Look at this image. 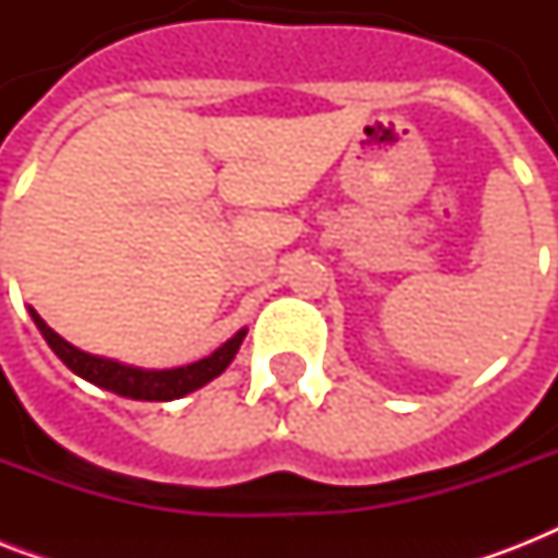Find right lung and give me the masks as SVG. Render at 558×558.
Segmentation results:
<instances>
[{"label": "right lung", "instance_id": "right-lung-1", "mask_svg": "<svg viewBox=\"0 0 558 558\" xmlns=\"http://www.w3.org/2000/svg\"><path fill=\"white\" fill-rule=\"evenodd\" d=\"M28 313L37 324V330L43 332V339L48 341V348L54 350L57 359L69 371L77 373L81 379L92 381V385H98V388L112 390L118 397L142 399V402H170V399L185 397L191 390L208 385L210 379H217L219 373L231 365V359L236 356V350L245 339V330H240L234 339H228L222 348H217L210 356L199 359V362H193V365L173 367V371H144V367L121 365L116 359L83 353L65 339H60L34 310H28Z\"/></svg>", "mask_w": 558, "mask_h": 558}]
</instances>
